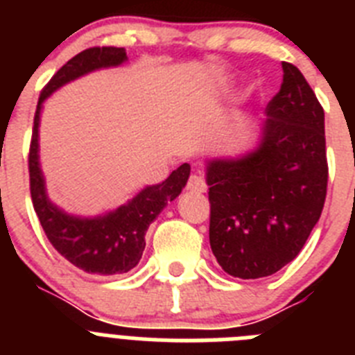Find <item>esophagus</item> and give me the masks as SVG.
<instances>
[{
    "label": "esophagus",
    "instance_id": "1",
    "mask_svg": "<svg viewBox=\"0 0 355 355\" xmlns=\"http://www.w3.org/2000/svg\"><path fill=\"white\" fill-rule=\"evenodd\" d=\"M187 188L188 190H192V192H206V181L202 180L199 174H190Z\"/></svg>",
    "mask_w": 355,
    "mask_h": 355
}]
</instances>
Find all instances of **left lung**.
<instances>
[{
  "mask_svg": "<svg viewBox=\"0 0 355 355\" xmlns=\"http://www.w3.org/2000/svg\"><path fill=\"white\" fill-rule=\"evenodd\" d=\"M252 155L208 165L209 245L229 275L258 279L297 258L324 209V108L293 64L265 108Z\"/></svg>",
  "mask_w": 355,
  "mask_h": 355,
  "instance_id": "left-lung-1",
  "label": "left lung"
}]
</instances>
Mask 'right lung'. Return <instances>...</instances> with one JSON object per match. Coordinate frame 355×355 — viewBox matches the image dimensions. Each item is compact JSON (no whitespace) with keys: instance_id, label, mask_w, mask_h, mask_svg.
<instances>
[{"instance_id":"add662e5","label":"right lung","mask_w":355,"mask_h":355,"mask_svg":"<svg viewBox=\"0 0 355 355\" xmlns=\"http://www.w3.org/2000/svg\"><path fill=\"white\" fill-rule=\"evenodd\" d=\"M126 60L124 48L103 46L89 48L72 56L44 87L33 117L28 171L30 193L44 233L49 243L71 265L87 274L114 275L130 272L142 258L146 231L167 202L180 196L190 175V165L183 163L163 183L147 187L131 200L101 218H76L56 209L46 197L42 172L39 168V115L42 101L67 81L83 76L94 69L119 65Z\"/></svg>"}]
</instances>
